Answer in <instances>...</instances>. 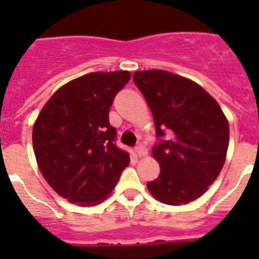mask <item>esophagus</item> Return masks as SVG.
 Instances as JSON below:
<instances>
[{
    "mask_svg": "<svg viewBox=\"0 0 259 259\" xmlns=\"http://www.w3.org/2000/svg\"><path fill=\"white\" fill-rule=\"evenodd\" d=\"M136 153H137L138 157H144V156H146V153H148V150H146V148L142 144H138L137 146H136Z\"/></svg>",
    "mask_w": 259,
    "mask_h": 259,
    "instance_id": "esophagus-1",
    "label": "esophagus"
}]
</instances>
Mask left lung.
<instances>
[{
    "label": "left lung",
    "mask_w": 259,
    "mask_h": 259,
    "mask_svg": "<svg viewBox=\"0 0 259 259\" xmlns=\"http://www.w3.org/2000/svg\"><path fill=\"white\" fill-rule=\"evenodd\" d=\"M140 89L153 114L161 140L152 156L160 176L146 187L150 195L169 205L196 200L217 180L229 149V121L221 106L197 83L164 70L136 71Z\"/></svg>",
    "instance_id": "8db88e82"
}]
</instances>
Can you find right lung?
Segmentation results:
<instances>
[{
  "label": "right lung",
  "instance_id": "add662e5",
  "mask_svg": "<svg viewBox=\"0 0 259 259\" xmlns=\"http://www.w3.org/2000/svg\"><path fill=\"white\" fill-rule=\"evenodd\" d=\"M129 79V71L79 76L56 90L34 121L38 169L70 203L84 207L106 200L129 165V154L115 146L109 122L114 97Z\"/></svg>",
  "mask_w": 259,
  "mask_h": 259
}]
</instances>
